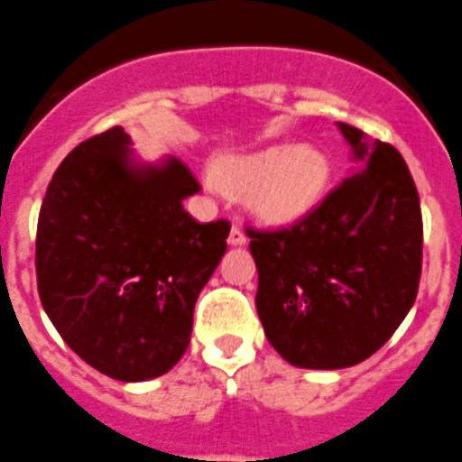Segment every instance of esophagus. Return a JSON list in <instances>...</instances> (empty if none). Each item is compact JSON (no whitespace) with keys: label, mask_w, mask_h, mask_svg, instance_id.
<instances>
[{"label":"esophagus","mask_w":462,"mask_h":462,"mask_svg":"<svg viewBox=\"0 0 462 462\" xmlns=\"http://www.w3.org/2000/svg\"><path fill=\"white\" fill-rule=\"evenodd\" d=\"M227 244H230V246H244V244H246V235H244V230H241L239 226H232Z\"/></svg>","instance_id":"34e87169"}]
</instances>
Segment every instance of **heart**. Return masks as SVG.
Listing matches in <instances>:
<instances>
[{
    "mask_svg": "<svg viewBox=\"0 0 462 462\" xmlns=\"http://www.w3.org/2000/svg\"><path fill=\"white\" fill-rule=\"evenodd\" d=\"M216 181L236 195H251L262 221L294 226L322 205L331 184V161L313 144L281 143L218 161Z\"/></svg>",
    "mask_w": 462,
    "mask_h": 462,
    "instance_id": "obj_1",
    "label": "heart"
}]
</instances>
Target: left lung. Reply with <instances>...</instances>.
Masks as SVG:
<instances>
[{
    "label": "left lung",
    "mask_w": 462,
    "mask_h": 462,
    "mask_svg": "<svg viewBox=\"0 0 462 462\" xmlns=\"http://www.w3.org/2000/svg\"><path fill=\"white\" fill-rule=\"evenodd\" d=\"M350 177L292 227L251 230L255 306L273 350L297 368L336 371L375 355L412 309L421 207L392 144L338 122Z\"/></svg>",
    "instance_id": "1"
}]
</instances>
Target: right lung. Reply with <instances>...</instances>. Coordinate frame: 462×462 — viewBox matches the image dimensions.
Wrapping results in <instances>:
<instances>
[{"label":"right lung","instance_id":"obj_1","mask_svg":"<svg viewBox=\"0 0 462 462\" xmlns=\"http://www.w3.org/2000/svg\"><path fill=\"white\" fill-rule=\"evenodd\" d=\"M122 126L78 144L50 181L36 232L39 294L82 361L119 382L172 368L230 223L184 209L198 181L181 161H140Z\"/></svg>","mask_w":462,"mask_h":462}]
</instances>
